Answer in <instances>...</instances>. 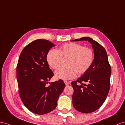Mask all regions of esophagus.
<instances>
[{
	"label": "esophagus",
	"instance_id": "1",
	"mask_svg": "<svg viewBox=\"0 0 125 125\" xmlns=\"http://www.w3.org/2000/svg\"><path fill=\"white\" fill-rule=\"evenodd\" d=\"M64 83L66 86H67V85H69L70 84L69 82H67V81H64Z\"/></svg>",
	"mask_w": 125,
	"mask_h": 125
}]
</instances>
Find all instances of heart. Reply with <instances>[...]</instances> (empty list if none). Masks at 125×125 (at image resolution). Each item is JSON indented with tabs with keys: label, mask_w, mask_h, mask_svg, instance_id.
Returning <instances> with one entry per match:
<instances>
[{
	"label": "heart",
	"mask_w": 125,
	"mask_h": 125,
	"mask_svg": "<svg viewBox=\"0 0 125 125\" xmlns=\"http://www.w3.org/2000/svg\"><path fill=\"white\" fill-rule=\"evenodd\" d=\"M62 58L67 59L66 66L60 67L55 71L58 79L68 80L82 74L90 68L94 61L92 50L75 43H68L62 45L58 50H50L47 55V61L50 66L56 69L60 65Z\"/></svg>",
	"instance_id": "obj_1"
}]
</instances>
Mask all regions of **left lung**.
<instances>
[{
    "label": "left lung",
    "instance_id": "obj_1",
    "mask_svg": "<svg viewBox=\"0 0 125 125\" xmlns=\"http://www.w3.org/2000/svg\"><path fill=\"white\" fill-rule=\"evenodd\" d=\"M87 41L92 45L94 58L88 70L71 83L74 89L73 105L78 112L89 113L98 109L105 101L110 88L111 67L105 49L100 44L87 37L71 41Z\"/></svg>",
    "mask_w": 125,
    "mask_h": 125
}]
</instances>
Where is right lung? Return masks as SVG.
I'll return each mask as SVG.
<instances>
[{
    "instance_id": "right-lung-1",
    "label": "right lung",
    "mask_w": 125,
    "mask_h": 125,
    "mask_svg": "<svg viewBox=\"0 0 125 125\" xmlns=\"http://www.w3.org/2000/svg\"><path fill=\"white\" fill-rule=\"evenodd\" d=\"M55 45L38 39L21 52L17 66L19 94L24 105L31 112L43 115L54 110L65 85L59 80L50 82L53 73L49 68L47 55ZM49 83V87L46 84Z\"/></svg>"
}]
</instances>
